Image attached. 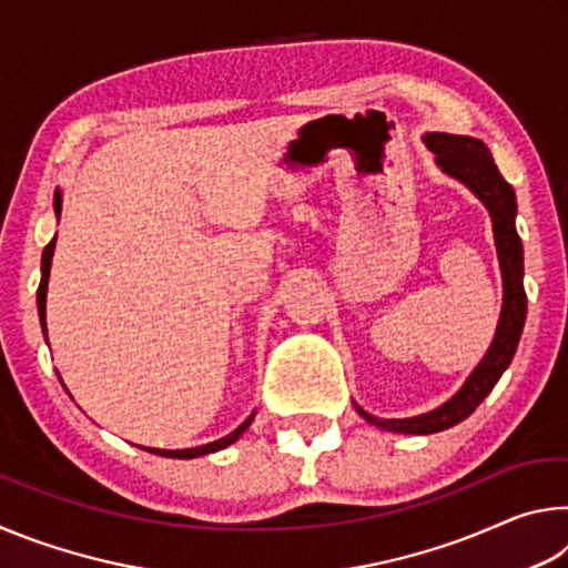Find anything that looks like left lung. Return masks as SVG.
<instances>
[{"label":"left lung","instance_id":"8db88e82","mask_svg":"<svg viewBox=\"0 0 568 568\" xmlns=\"http://www.w3.org/2000/svg\"><path fill=\"white\" fill-rule=\"evenodd\" d=\"M426 145L430 152H436L438 165L444 168L450 178L464 182L478 195L480 203L488 207L494 220V237L498 261H501V275H504V307H501V321H498L496 338L488 348L486 358L478 363V368L470 373L468 381L464 383L454 398L444 406L423 413L416 418H390L383 420L365 413L361 406L355 410L361 416L378 426L383 430H393V434H438L456 426L470 413L478 408V403L484 400L488 393L501 378V373L511 363L518 338H521L524 321H526V291H524V247L521 237L516 233L514 217H516V195L514 187L504 180L498 172L491 152L484 142L476 138H466V134H446V132H430L426 134Z\"/></svg>","mask_w":568,"mask_h":568}]
</instances>
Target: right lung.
Segmentation results:
<instances>
[{
	"instance_id": "obj_1",
	"label": "right lung",
	"mask_w": 568,
	"mask_h": 568,
	"mask_svg": "<svg viewBox=\"0 0 568 568\" xmlns=\"http://www.w3.org/2000/svg\"><path fill=\"white\" fill-rule=\"evenodd\" d=\"M54 210L57 215H60L62 210V195L60 192H54ZM52 255H54V240H50L42 253V281L40 287H37V311H40V323H42V331H44V338H47V323H44V305H47V281H50V267H52ZM253 423V416H250L243 426H237L233 434H227L225 438L213 440V444L207 446H197V448H182V450H160V448H148L150 454H158V456H170V458H195V456H205V454H215V450L225 448L230 444H235V440L243 436V430Z\"/></svg>"
}]
</instances>
